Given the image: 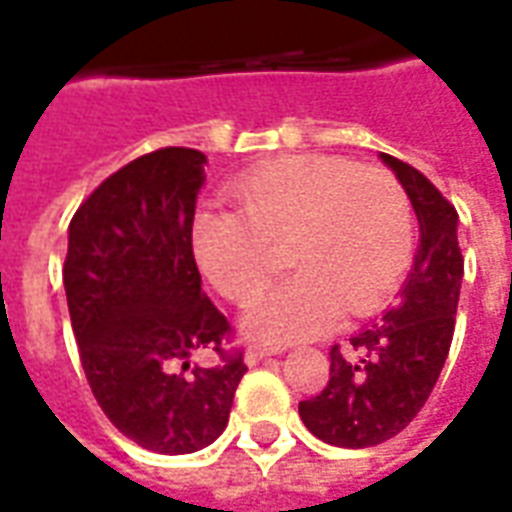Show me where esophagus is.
<instances>
[{
    "instance_id": "1",
    "label": "esophagus",
    "mask_w": 512,
    "mask_h": 512,
    "mask_svg": "<svg viewBox=\"0 0 512 512\" xmlns=\"http://www.w3.org/2000/svg\"><path fill=\"white\" fill-rule=\"evenodd\" d=\"M282 348H268V345H249L246 348V365H257V362H263L268 356L279 354Z\"/></svg>"
}]
</instances>
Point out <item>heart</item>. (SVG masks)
<instances>
[{
	"label": "heart",
	"mask_w": 512,
	"mask_h": 512,
	"mask_svg": "<svg viewBox=\"0 0 512 512\" xmlns=\"http://www.w3.org/2000/svg\"><path fill=\"white\" fill-rule=\"evenodd\" d=\"M234 216H197L191 252L224 299L244 307L266 285L274 257L296 271L246 312L241 329L268 348L304 343L340 315L378 310L414 249V211L384 167L343 156H288L238 178Z\"/></svg>",
	"instance_id": "b5f03b06"
}]
</instances>
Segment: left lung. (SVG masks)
Segmentation results:
<instances>
[{
	"label": "left lung",
	"instance_id": "1",
	"mask_svg": "<svg viewBox=\"0 0 512 512\" xmlns=\"http://www.w3.org/2000/svg\"><path fill=\"white\" fill-rule=\"evenodd\" d=\"M403 183L419 222L414 268L400 301L348 345H332L329 381L301 400L299 414L318 439L362 450L397 436L433 392L450 354L461 296L458 211L419 169L381 153Z\"/></svg>",
	"mask_w": 512,
	"mask_h": 512
}]
</instances>
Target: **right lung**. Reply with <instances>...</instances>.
I'll list each match as a JSON object with an SVG mask.
<instances>
[{
  "label": "right lung",
  "instance_id": "add662e5",
  "mask_svg": "<svg viewBox=\"0 0 512 512\" xmlns=\"http://www.w3.org/2000/svg\"><path fill=\"white\" fill-rule=\"evenodd\" d=\"M208 158L161 147L134 158L79 205L62 268L84 376L126 439L186 455L222 436L244 351L202 290L191 252ZM216 353L213 368L190 356Z\"/></svg>",
  "mask_w": 512,
  "mask_h": 512
}]
</instances>
